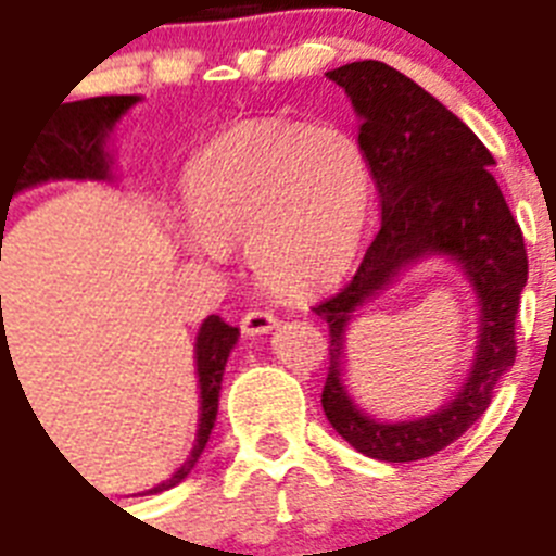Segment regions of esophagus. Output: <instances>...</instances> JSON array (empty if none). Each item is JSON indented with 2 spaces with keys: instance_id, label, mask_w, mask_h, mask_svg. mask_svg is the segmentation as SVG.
<instances>
[{
  "instance_id": "esophagus-1",
  "label": "esophagus",
  "mask_w": 556,
  "mask_h": 556,
  "mask_svg": "<svg viewBox=\"0 0 556 556\" xmlns=\"http://www.w3.org/2000/svg\"><path fill=\"white\" fill-rule=\"evenodd\" d=\"M239 325H242V333H245V337H260V333H268L270 328L277 325V317H274L270 311L251 308Z\"/></svg>"
}]
</instances>
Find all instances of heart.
Segmentation results:
<instances>
[{"label":"heart","mask_w":556,"mask_h":556,"mask_svg":"<svg viewBox=\"0 0 556 556\" xmlns=\"http://www.w3.org/2000/svg\"><path fill=\"white\" fill-rule=\"evenodd\" d=\"M371 191V165L349 130L288 119L239 125L188 165L193 231L185 242L205 260L248 242L268 291L311 296L354 263Z\"/></svg>","instance_id":"b5f03b06"}]
</instances>
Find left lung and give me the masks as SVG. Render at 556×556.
Listing matches in <instances>:
<instances>
[{"instance_id":"left-lung-1","label":"left lung","mask_w":556,"mask_h":556,"mask_svg":"<svg viewBox=\"0 0 556 556\" xmlns=\"http://www.w3.org/2000/svg\"><path fill=\"white\" fill-rule=\"evenodd\" d=\"M325 76L349 93L359 116V146L380 191L382 223L349 286L314 305L331 331L323 408L333 431L359 454L410 463L466 434L514 365V323L528 279L526 245L491 174L494 156L466 122L386 62L363 59ZM428 253L454 258L475 286L481 300L478 356L460 394L437 415L380 424L355 408L341 382L344 331L359 304Z\"/></svg>"}]
</instances>
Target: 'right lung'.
Listing matches in <instances>:
<instances>
[{
	"label": "right lung",
	"mask_w": 556,
	"mask_h": 556,
	"mask_svg": "<svg viewBox=\"0 0 556 556\" xmlns=\"http://www.w3.org/2000/svg\"><path fill=\"white\" fill-rule=\"evenodd\" d=\"M137 102L139 97H93L65 102L53 114V119L45 125V130H39V137H36V142H30L28 151L20 153V160H13L11 176H8L11 179L8 193H0V214L8 216L13 193L48 182V179H111V156L105 151V137L114 130L116 119ZM237 337L239 328L223 323L219 317H207L202 323L200 337H197V374H200V431H197V442H193L191 457L185 459V466L148 494L174 489L176 482H182L205 451L211 428L216 422V408H219L225 363L237 345Z\"/></svg>",
	"instance_id": "add662e5"
}]
</instances>
